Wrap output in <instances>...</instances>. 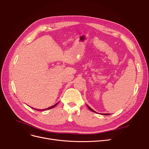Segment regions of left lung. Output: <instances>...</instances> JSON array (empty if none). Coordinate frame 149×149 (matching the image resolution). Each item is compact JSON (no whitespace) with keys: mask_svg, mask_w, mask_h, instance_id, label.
I'll return each mask as SVG.
<instances>
[{"mask_svg":"<svg viewBox=\"0 0 149 149\" xmlns=\"http://www.w3.org/2000/svg\"><path fill=\"white\" fill-rule=\"evenodd\" d=\"M88 106V107L89 108V110H91V111H93V112H95V111H94V110H93V109H91V107H90L89 106ZM103 115H109V114H104Z\"/></svg>","mask_w":149,"mask_h":149,"instance_id":"obj_1","label":"left lung"}]
</instances>
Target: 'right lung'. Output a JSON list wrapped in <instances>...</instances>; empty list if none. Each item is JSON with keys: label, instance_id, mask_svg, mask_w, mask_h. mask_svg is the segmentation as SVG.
Segmentation results:
<instances>
[{"label": "right lung", "instance_id": "obj_1", "mask_svg": "<svg viewBox=\"0 0 149 149\" xmlns=\"http://www.w3.org/2000/svg\"><path fill=\"white\" fill-rule=\"evenodd\" d=\"M58 104V103H56V104H55V105H53V106H51V107H48L47 108V109H46L45 110H47V109H52V108H53L54 107H55V106H56V105ZM35 110H37V109H35ZM43 110H45V109H43ZM38 111H40V110H38ZM40 111H41V110H40Z\"/></svg>", "mask_w": 149, "mask_h": 149}]
</instances>
